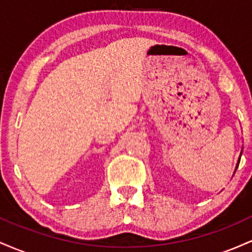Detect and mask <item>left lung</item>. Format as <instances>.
<instances>
[{"instance_id": "1", "label": "left lung", "mask_w": 252, "mask_h": 252, "mask_svg": "<svg viewBox=\"0 0 252 252\" xmlns=\"http://www.w3.org/2000/svg\"><path fill=\"white\" fill-rule=\"evenodd\" d=\"M242 153H243V149L241 150V154H239V158H238V161H237V164H236V168H235V172H233V174H235L236 173V170H237V168H238V166H239V162H241V158H242Z\"/></svg>"}]
</instances>
